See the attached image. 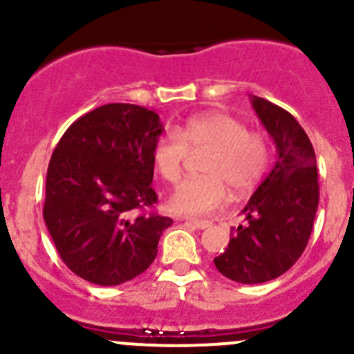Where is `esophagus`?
I'll use <instances>...</instances> for the list:
<instances>
[{
  "mask_svg": "<svg viewBox=\"0 0 354 354\" xmlns=\"http://www.w3.org/2000/svg\"><path fill=\"white\" fill-rule=\"evenodd\" d=\"M185 223L197 227V230H205V227L210 226V221H202V219H185Z\"/></svg>",
  "mask_w": 354,
  "mask_h": 354,
  "instance_id": "1",
  "label": "esophagus"
}]
</instances>
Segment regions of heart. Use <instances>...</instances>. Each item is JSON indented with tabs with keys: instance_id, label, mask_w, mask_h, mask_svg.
<instances>
[{
	"instance_id": "obj_1",
	"label": "heart",
	"mask_w": 354,
	"mask_h": 354,
	"mask_svg": "<svg viewBox=\"0 0 354 354\" xmlns=\"http://www.w3.org/2000/svg\"><path fill=\"white\" fill-rule=\"evenodd\" d=\"M207 151L200 162L203 174L181 181L169 198V209L181 216H205L233 195L252 190L266 173L270 144L260 131H250L238 118L226 113H203L187 120L180 130H167L157 138L152 160L167 183L183 173L188 152Z\"/></svg>"
}]
</instances>
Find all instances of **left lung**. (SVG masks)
Listing matches in <instances>:
<instances>
[{"mask_svg": "<svg viewBox=\"0 0 354 354\" xmlns=\"http://www.w3.org/2000/svg\"><path fill=\"white\" fill-rule=\"evenodd\" d=\"M253 109L274 138L277 160L245 209L246 224L233 230L230 245L214 259L217 270L241 284L283 276L305 252L319 207L315 151L291 113L252 97Z\"/></svg>", "mask_w": 354, "mask_h": 354, "instance_id": "8db88e82", "label": "left lung"}]
</instances>
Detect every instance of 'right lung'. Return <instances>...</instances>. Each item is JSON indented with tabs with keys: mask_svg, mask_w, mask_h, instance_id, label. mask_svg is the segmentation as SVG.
<instances>
[{
	"mask_svg": "<svg viewBox=\"0 0 354 354\" xmlns=\"http://www.w3.org/2000/svg\"><path fill=\"white\" fill-rule=\"evenodd\" d=\"M162 124L142 106H101L59 138L46 178V226L71 272L118 286L149 269L162 231L154 212V145Z\"/></svg>",
	"mask_w": 354,
	"mask_h": 354,
	"instance_id": "add662e5",
	"label": "right lung"
}]
</instances>
